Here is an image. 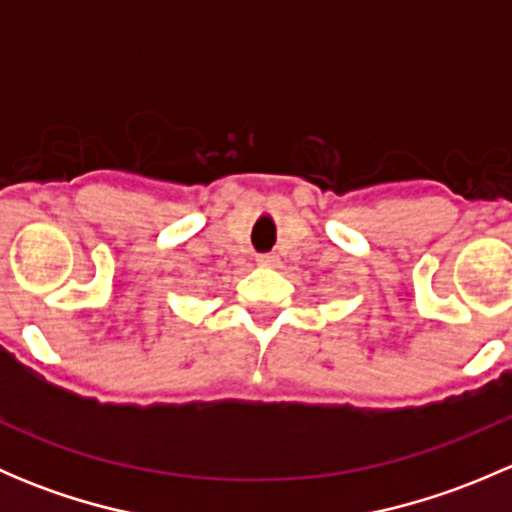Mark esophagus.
Masks as SVG:
<instances>
[{
	"mask_svg": "<svg viewBox=\"0 0 512 512\" xmlns=\"http://www.w3.org/2000/svg\"><path fill=\"white\" fill-rule=\"evenodd\" d=\"M257 262L265 267H275L277 262H280V257H277L275 252H262V255H257Z\"/></svg>",
	"mask_w": 512,
	"mask_h": 512,
	"instance_id": "esophagus-1",
	"label": "esophagus"
}]
</instances>
